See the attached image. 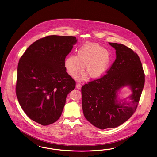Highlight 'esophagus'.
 Here are the masks:
<instances>
[{"label": "esophagus", "mask_w": 157, "mask_h": 157, "mask_svg": "<svg viewBox=\"0 0 157 157\" xmlns=\"http://www.w3.org/2000/svg\"><path fill=\"white\" fill-rule=\"evenodd\" d=\"M76 87L77 89H81L82 88V84L80 83H77L76 84Z\"/></svg>", "instance_id": "esophagus-1"}]
</instances>
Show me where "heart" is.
<instances>
[{"mask_svg": "<svg viewBox=\"0 0 157 157\" xmlns=\"http://www.w3.org/2000/svg\"><path fill=\"white\" fill-rule=\"evenodd\" d=\"M110 61L109 52L97 43H87L77 50V55H70L65 60L69 75L75 78L85 72L91 78H98L106 71Z\"/></svg>", "mask_w": 157, "mask_h": 157, "instance_id": "heart-1", "label": "heart"}]
</instances>
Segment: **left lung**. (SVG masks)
Returning <instances> with one entry per match:
<instances>
[{
    "mask_svg": "<svg viewBox=\"0 0 157 157\" xmlns=\"http://www.w3.org/2000/svg\"><path fill=\"white\" fill-rule=\"evenodd\" d=\"M109 44L116 49L115 61L105 75L82 87L84 116L92 125L101 130L117 127L133 115L145 83L143 68L136 53L122 44ZM125 85H130L132 89V101L118 103L116 92Z\"/></svg>",
    "mask_w": 157,
    "mask_h": 157,
    "instance_id": "8db88e82",
    "label": "left lung"
}]
</instances>
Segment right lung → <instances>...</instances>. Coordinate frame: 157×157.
Masks as SVG:
<instances>
[{"mask_svg": "<svg viewBox=\"0 0 157 157\" xmlns=\"http://www.w3.org/2000/svg\"><path fill=\"white\" fill-rule=\"evenodd\" d=\"M77 41L73 36H48L34 41L19 60L17 98L26 114L42 125L60 118L66 97L75 88L64 63Z\"/></svg>", "mask_w": 157, "mask_h": 157, "instance_id": "add662e5", "label": "right lung"}]
</instances>
